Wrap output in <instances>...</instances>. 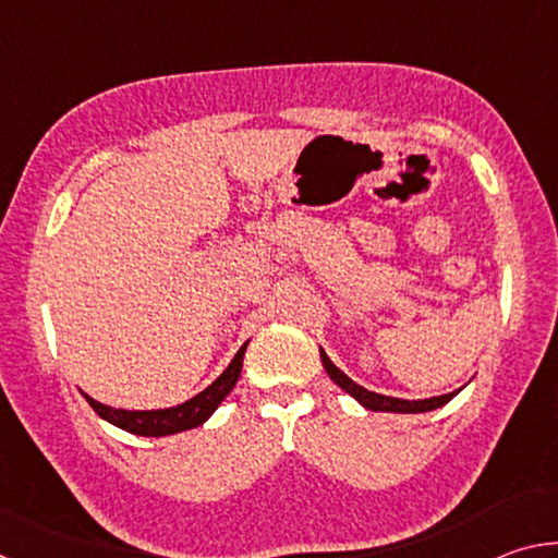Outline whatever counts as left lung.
Returning <instances> with one entry per match:
<instances>
[{"label": "left lung", "mask_w": 558, "mask_h": 558, "mask_svg": "<svg viewBox=\"0 0 558 558\" xmlns=\"http://www.w3.org/2000/svg\"><path fill=\"white\" fill-rule=\"evenodd\" d=\"M319 356H323V364L325 369L329 374V379H332L337 386H342V389L347 393H352L354 399L364 405V409L369 411H386V413H426V411H433V409H440V405H446L452 396H456L458 391L452 393H446V396H433V399H423V401H405V399H393V396H381V393H374V391H366L364 386L354 384L352 379H349L347 374H342L337 369V366L329 362V356L319 349Z\"/></svg>", "instance_id": "8db88e82"}]
</instances>
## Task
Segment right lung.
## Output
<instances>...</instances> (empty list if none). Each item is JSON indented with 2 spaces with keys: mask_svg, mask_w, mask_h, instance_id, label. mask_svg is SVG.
<instances>
[{
  "mask_svg": "<svg viewBox=\"0 0 558 558\" xmlns=\"http://www.w3.org/2000/svg\"><path fill=\"white\" fill-rule=\"evenodd\" d=\"M245 342L239 354L233 356V362L229 364L219 379H216L209 389H204L202 393H196L194 399H189L186 403H179L174 409H162V411H122V409H110L106 403L93 401L88 393L86 401L90 403V409L96 411L100 418H106L112 426H118L128 433H135V436H172V433H182L189 428L202 426V423L209 418V415L219 409V403L231 393V389L239 381L241 376V366H243V354H245Z\"/></svg>",
  "mask_w": 558,
  "mask_h": 558,
  "instance_id": "add662e5",
  "label": "right lung"
}]
</instances>
